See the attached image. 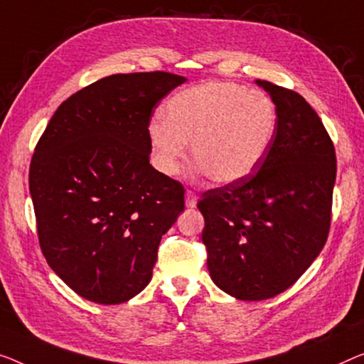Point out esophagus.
I'll use <instances>...</instances> for the list:
<instances>
[{"label": "esophagus", "instance_id": "esophagus-1", "mask_svg": "<svg viewBox=\"0 0 364 364\" xmlns=\"http://www.w3.org/2000/svg\"><path fill=\"white\" fill-rule=\"evenodd\" d=\"M198 203V194L193 191V189H188L186 191V205L188 208H194Z\"/></svg>", "mask_w": 364, "mask_h": 364}]
</instances>
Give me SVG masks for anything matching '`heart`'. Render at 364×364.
Instances as JSON below:
<instances>
[{
	"instance_id": "1",
	"label": "heart",
	"mask_w": 364,
	"mask_h": 364,
	"mask_svg": "<svg viewBox=\"0 0 364 364\" xmlns=\"http://www.w3.org/2000/svg\"><path fill=\"white\" fill-rule=\"evenodd\" d=\"M276 119L274 102L263 91L210 80L173 96L165 119L150 124V139L166 175L180 171L193 142L198 171L230 184L252 175L267 156Z\"/></svg>"
}]
</instances>
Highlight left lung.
I'll return each instance as SVG.
<instances>
[{
    "mask_svg": "<svg viewBox=\"0 0 364 364\" xmlns=\"http://www.w3.org/2000/svg\"><path fill=\"white\" fill-rule=\"evenodd\" d=\"M276 106V132L252 175L200 194L214 283L240 301L281 294L327 242L337 156L318 114L296 91L257 80Z\"/></svg>",
    "mask_w": 364,
    "mask_h": 364,
    "instance_id": "8db88e82",
    "label": "left lung"
}]
</instances>
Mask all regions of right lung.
Wrapping results in <instances>:
<instances>
[{"label":"right lung","instance_id":"right-lung-1","mask_svg":"<svg viewBox=\"0 0 364 364\" xmlns=\"http://www.w3.org/2000/svg\"><path fill=\"white\" fill-rule=\"evenodd\" d=\"M186 78L111 75L63 101L29 168L37 237L48 267L97 304L150 283L161 235L184 210L180 181L150 165L155 106Z\"/></svg>","mask_w":364,"mask_h":364}]
</instances>
